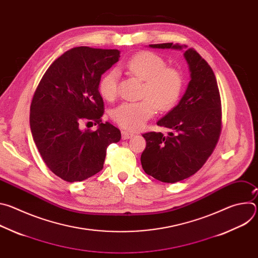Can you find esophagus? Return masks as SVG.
<instances>
[{"mask_svg": "<svg viewBox=\"0 0 258 258\" xmlns=\"http://www.w3.org/2000/svg\"><path fill=\"white\" fill-rule=\"evenodd\" d=\"M121 136H122V139L123 140H126V139H130L134 136L133 133H130V132H126V131H122L121 132Z\"/></svg>", "mask_w": 258, "mask_h": 258, "instance_id": "1", "label": "esophagus"}]
</instances>
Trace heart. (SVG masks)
<instances>
[{
    "label": "heart",
    "mask_w": 258,
    "mask_h": 258,
    "mask_svg": "<svg viewBox=\"0 0 258 258\" xmlns=\"http://www.w3.org/2000/svg\"><path fill=\"white\" fill-rule=\"evenodd\" d=\"M165 60L150 51H140L128 58L124 67L131 76L143 81L139 102L123 103L112 112L113 120L123 128L136 131L150 119L156 107L161 111L171 109L178 101L183 80L174 67L165 66ZM99 93L111 101L117 94V73L110 70L99 81Z\"/></svg>",
    "instance_id": "1"
}]
</instances>
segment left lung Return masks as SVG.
Masks as SVG:
<instances>
[{
  "mask_svg": "<svg viewBox=\"0 0 258 258\" xmlns=\"http://www.w3.org/2000/svg\"><path fill=\"white\" fill-rule=\"evenodd\" d=\"M157 49L183 47L172 43L150 45ZM191 81L179 103L157 125L171 132L167 136L143 134L146 148L141 155L144 171L163 182H176L196 173L212 154L222 132V101L213 70L194 50L183 54Z\"/></svg>",
  "mask_w": 258,
  "mask_h": 258,
  "instance_id": "left-lung-1",
  "label": "left lung"
}]
</instances>
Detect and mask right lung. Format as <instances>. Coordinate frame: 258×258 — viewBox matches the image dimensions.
<instances>
[{
  "mask_svg": "<svg viewBox=\"0 0 258 258\" xmlns=\"http://www.w3.org/2000/svg\"><path fill=\"white\" fill-rule=\"evenodd\" d=\"M116 49L73 48L47 69L30 104L33 141L49 169L73 182L102 170L107 147L117 143L120 131L102 122L104 102L98 84L119 59ZM94 121L97 131H82L80 123Z\"/></svg>",
  "mask_w": 258,
  "mask_h": 258,
  "instance_id": "obj_1",
  "label": "right lung"
}]
</instances>
